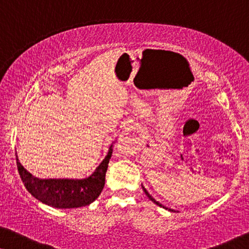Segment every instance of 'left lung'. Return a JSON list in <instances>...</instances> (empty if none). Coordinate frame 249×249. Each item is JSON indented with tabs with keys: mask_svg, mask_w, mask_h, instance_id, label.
I'll use <instances>...</instances> for the list:
<instances>
[{
	"mask_svg": "<svg viewBox=\"0 0 249 249\" xmlns=\"http://www.w3.org/2000/svg\"><path fill=\"white\" fill-rule=\"evenodd\" d=\"M142 190H144V193L146 194V196H147V197H148V198H149V199H151L153 203H154V204H156V205H158V206H160V207H163V209H165V210H169V211H170V212H177V211H175V210H172V209H169V207H166V206H164V205H162V204H161V203H160V202H158V200H155V199H154V198H153V197H152V195H149V193L147 192V190H146V189H145V187H144V186H142Z\"/></svg>",
	"mask_w": 249,
	"mask_h": 249,
	"instance_id": "8db88e82",
	"label": "left lung"
}]
</instances>
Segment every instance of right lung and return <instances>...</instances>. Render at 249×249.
Instances as JSON below:
<instances>
[{"label": "right lung", "mask_w": 249, "mask_h": 249, "mask_svg": "<svg viewBox=\"0 0 249 249\" xmlns=\"http://www.w3.org/2000/svg\"><path fill=\"white\" fill-rule=\"evenodd\" d=\"M114 141L95 171L83 179H40L27 171L17 155V165L22 182L32 195L46 205L55 209H76L87 206L97 199L105 185V173L113 153Z\"/></svg>", "instance_id": "1"}]
</instances>
